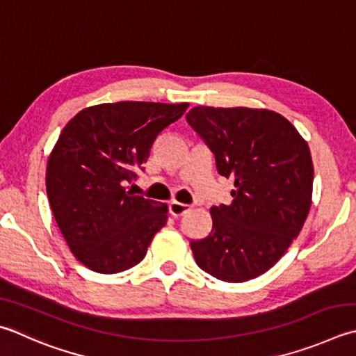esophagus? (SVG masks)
Returning <instances> with one entry per match:
<instances>
[{
	"label": "esophagus",
	"mask_w": 356,
	"mask_h": 356,
	"mask_svg": "<svg viewBox=\"0 0 356 356\" xmlns=\"http://www.w3.org/2000/svg\"><path fill=\"white\" fill-rule=\"evenodd\" d=\"M190 210H191V205L180 204V202H177V200H172L170 204V213L174 216V218H180V216H184Z\"/></svg>",
	"instance_id": "34e87169"
}]
</instances>
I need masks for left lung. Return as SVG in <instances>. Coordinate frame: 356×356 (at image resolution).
Wrapping results in <instances>:
<instances>
[{
	"mask_svg": "<svg viewBox=\"0 0 356 356\" xmlns=\"http://www.w3.org/2000/svg\"><path fill=\"white\" fill-rule=\"evenodd\" d=\"M186 122L220 176L234 180L233 200L211 207V233L190 242L194 259L220 281L253 280L281 259L307 219L309 146L287 118L267 109L196 106Z\"/></svg>",
	"mask_w": 356,
	"mask_h": 356,
	"instance_id": "8db88e82",
	"label": "left lung"
}]
</instances>
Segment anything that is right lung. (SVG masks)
<instances>
[{
	"label": "right lung",
	"mask_w": 356,
	"mask_h": 356,
	"mask_svg": "<svg viewBox=\"0 0 356 356\" xmlns=\"http://www.w3.org/2000/svg\"><path fill=\"white\" fill-rule=\"evenodd\" d=\"M188 103H103L80 111L55 143L46 191L63 238L83 266L103 275L140 262L168 219L166 204L127 185L145 171L156 137Z\"/></svg>",
	"instance_id": "obj_1"
}]
</instances>
